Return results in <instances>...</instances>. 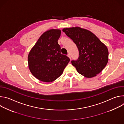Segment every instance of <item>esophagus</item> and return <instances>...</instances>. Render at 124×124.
I'll return each instance as SVG.
<instances>
[{
	"label": "esophagus",
	"mask_w": 124,
	"mask_h": 124,
	"mask_svg": "<svg viewBox=\"0 0 124 124\" xmlns=\"http://www.w3.org/2000/svg\"><path fill=\"white\" fill-rule=\"evenodd\" d=\"M68 57L70 58V60L71 59V58H70V54H68Z\"/></svg>",
	"instance_id": "34e87169"
}]
</instances>
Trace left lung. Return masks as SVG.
Listing matches in <instances>:
<instances>
[{
	"label": "left lung",
	"mask_w": 124,
	"mask_h": 124,
	"mask_svg": "<svg viewBox=\"0 0 124 124\" xmlns=\"http://www.w3.org/2000/svg\"><path fill=\"white\" fill-rule=\"evenodd\" d=\"M62 30L78 49V58L71 61L78 72L87 78L94 77L101 72L108 60L107 46L94 34L85 29L75 27Z\"/></svg>",
	"instance_id": "left-lung-1"
}]
</instances>
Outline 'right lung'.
<instances>
[{"mask_svg":"<svg viewBox=\"0 0 124 124\" xmlns=\"http://www.w3.org/2000/svg\"><path fill=\"white\" fill-rule=\"evenodd\" d=\"M59 29H50L44 32L28 56V67L32 74L38 79L50 82L58 78L70 61L61 54L58 40L61 35Z\"/></svg>","mask_w":124,"mask_h":124,"instance_id":"obj_1","label":"right lung"}]
</instances>
